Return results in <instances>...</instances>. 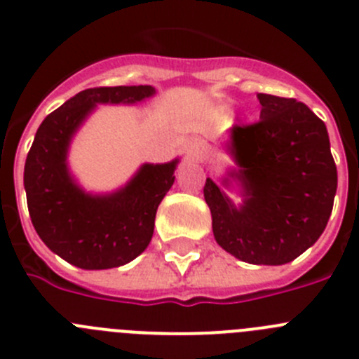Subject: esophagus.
Returning <instances> with one entry per match:
<instances>
[{
  "instance_id": "obj_1",
  "label": "esophagus",
  "mask_w": 359,
  "mask_h": 359,
  "mask_svg": "<svg viewBox=\"0 0 359 359\" xmlns=\"http://www.w3.org/2000/svg\"><path fill=\"white\" fill-rule=\"evenodd\" d=\"M187 160H201L205 156V144L203 142H189L183 149Z\"/></svg>"
}]
</instances>
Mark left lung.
<instances>
[{
    "mask_svg": "<svg viewBox=\"0 0 359 359\" xmlns=\"http://www.w3.org/2000/svg\"><path fill=\"white\" fill-rule=\"evenodd\" d=\"M261 120L233 126V160L221 183L207 177L203 194L224 252L248 264L280 266L318 241L331 217L338 172L325 123L294 98L259 93ZM224 189H237L239 205Z\"/></svg>",
    "mask_w": 359,
    "mask_h": 359,
    "instance_id": "8db88e82",
    "label": "left lung"
}]
</instances>
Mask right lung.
<instances>
[{
  "label": "right lung",
  "mask_w": 359,
  "mask_h": 359,
  "mask_svg": "<svg viewBox=\"0 0 359 359\" xmlns=\"http://www.w3.org/2000/svg\"><path fill=\"white\" fill-rule=\"evenodd\" d=\"M156 95L152 86L91 88L66 100L39 126L25 163L28 212L37 236L55 255L82 269L128 264L149 246L161 199L180 158L144 163L113 192H88L68 163L69 145L100 104L133 106Z\"/></svg>",
  "instance_id": "add662e5"
}]
</instances>
